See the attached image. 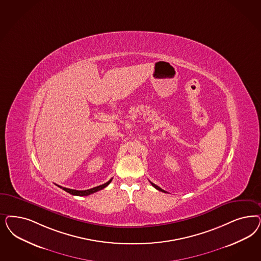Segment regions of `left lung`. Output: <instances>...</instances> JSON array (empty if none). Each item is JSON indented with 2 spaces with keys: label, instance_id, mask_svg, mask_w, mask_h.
<instances>
[{
  "label": "left lung",
  "instance_id": "8db88e82",
  "mask_svg": "<svg viewBox=\"0 0 261 261\" xmlns=\"http://www.w3.org/2000/svg\"><path fill=\"white\" fill-rule=\"evenodd\" d=\"M151 185H152V186H153V187H154L155 189H158V190H160V191H162V192H164V193H167L166 191H164L163 189H161V188H160V187H159L158 185H154V184H152V182H151Z\"/></svg>",
  "mask_w": 261,
  "mask_h": 261
}]
</instances>
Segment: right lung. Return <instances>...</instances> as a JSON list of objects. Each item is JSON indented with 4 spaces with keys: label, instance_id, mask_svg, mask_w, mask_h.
I'll list each match as a JSON object with an SVG mask.
<instances>
[{
    "label": "right lung",
    "instance_id": "right-lung-1",
    "mask_svg": "<svg viewBox=\"0 0 261 261\" xmlns=\"http://www.w3.org/2000/svg\"><path fill=\"white\" fill-rule=\"evenodd\" d=\"M111 180H112V178L110 179L108 182L103 184V185H99V186H97V187H94V188H91V189H87V190H75V189H70V188H66V187H61V186H59V187L62 188L64 191H66L68 193L75 195V196H88V195H90V194L95 193V192H97V191H100L101 189H103L105 187H107L108 185H110V182H111Z\"/></svg>",
    "mask_w": 261,
    "mask_h": 261
}]
</instances>
